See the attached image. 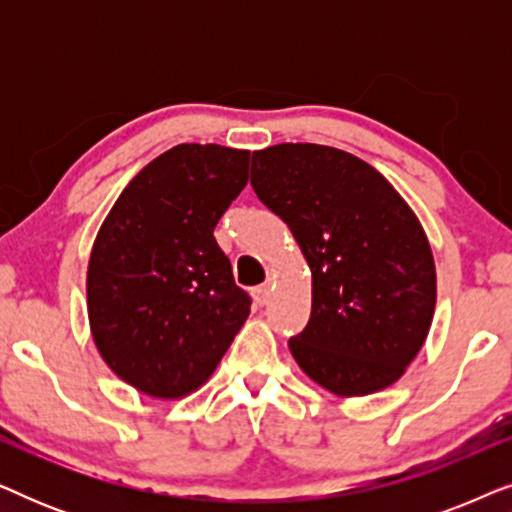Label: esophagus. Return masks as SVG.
<instances>
[{
  "label": "esophagus",
  "mask_w": 512,
  "mask_h": 512,
  "mask_svg": "<svg viewBox=\"0 0 512 512\" xmlns=\"http://www.w3.org/2000/svg\"><path fill=\"white\" fill-rule=\"evenodd\" d=\"M254 300L258 305H265L270 300V282H265L254 289Z\"/></svg>",
  "instance_id": "obj_1"
}]
</instances>
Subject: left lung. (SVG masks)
<instances>
[{"mask_svg":"<svg viewBox=\"0 0 512 512\" xmlns=\"http://www.w3.org/2000/svg\"><path fill=\"white\" fill-rule=\"evenodd\" d=\"M249 179L312 272L293 359L331 394L387 389L419 354L436 310V265L415 212L373 165L333 146L254 151Z\"/></svg>","mask_w":512,"mask_h":512,"instance_id":"obj_1","label":"left lung"}]
</instances>
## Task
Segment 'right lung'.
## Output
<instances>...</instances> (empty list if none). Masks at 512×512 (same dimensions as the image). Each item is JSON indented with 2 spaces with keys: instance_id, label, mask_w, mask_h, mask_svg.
<instances>
[{
  "instance_id": "obj_1",
  "label": "right lung",
  "mask_w": 512,
  "mask_h": 512,
  "mask_svg": "<svg viewBox=\"0 0 512 512\" xmlns=\"http://www.w3.org/2000/svg\"><path fill=\"white\" fill-rule=\"evenodd\" d=\"M249 179V151L179 144L118 195L88 261V321L104 363L153 398L209 380L251 298L214 240Z\"/></svg>"
}]
</instances>
